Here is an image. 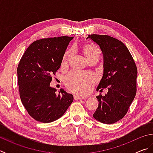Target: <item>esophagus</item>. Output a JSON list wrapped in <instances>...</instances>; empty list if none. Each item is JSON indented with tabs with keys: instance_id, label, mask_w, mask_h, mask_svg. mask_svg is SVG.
Listing matches in <instances>:
<instances>
[{
	"instance_id": "34e87169",
	"label": "esophagus",
	"mask_w": 153,
	"mask_h": 153,
	"mask_svg": "<svg viewBox=\"0 0 153 153\" xmlns=\"http://www.w3.org/2000/svg\"><path fill=\"white\" fill-rule=\"evenodd\" d=\"M74 100H82V99L86 100V98H85V97H79V96H77V95H74Z\"/></svg>"
}]
</instances>
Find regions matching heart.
<instances>
[{
	"instance_id": "b5f03b06",
	"label": "heart",
	"mask_w": 153,
	"mask_h": 153,
	"mask_svg": "<svg viewBox=\"0 0 153 153\" xmlns=\"http://www.w3.org/2000/svg\"><path fill=\"white\" fill-rule=\"evenodd\" d=\"M83 53L88 60L94 57H99L100 51L97 46L92 44H86L82 48ZM74 55V50L66 51L63 59L62 65H66ZM65 83L69 90L79 94H86L91 91L97 83V78L91 74L81 73L78 71H71L65 78Z\"/></svg>"
}]
</instances>
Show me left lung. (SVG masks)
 Instances as JSON below:
<instances>
[{
  "label": "left lung",
  "instance_id": "8db88e82",
  "mask_svg": "<svg viewBox=\"0 0 153 153\" xmlns=\"http://www.w3.org/2000/svg\"><path fill=\"white\" fill-rule=\"evenodd\" d=\"M88 38L99 46L104 56V74L97 90L108 89L97 96L99 102L93 117L100 122L112 124L128 113L136 94L137 67L130 52L121 41L107 35L90 34Z\"/></svg>",
  "mask_w": 153,
  "mask_h": 153
}]
</instances>
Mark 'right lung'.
Returning a JSON list of instances; mask_svg holds the SVG:
<instances>
[{
	"mask_svg": "<svg viewBox=\"0 0 153 153\" xmlns=\"http://www.w3.org/2000/svg\"><path fill=\"white\" fill-rule=\"evenodd\" d=\"M73 38L64 36L36 40L20 59L17 71L19 97L36 121L50 123L58 120L73 102V95L63 89L56 94V90L50 86Z\"/></svg>",
	"mask_w": 153,
	"mask_h": 153,
	"instance_id": "obj_1",
	"label": "right lung"
}]
</instances>
